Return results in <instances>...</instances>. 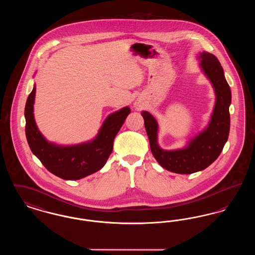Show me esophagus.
<instances>
[{"instance_id": "34e87169", "label": "esophagus", "mask_w": 255, "mask_h": 255, "mask_svg": "<svg viewBox=\"0 0 255 255\" xmlns=\"http://www.w3.org/2000/svg\"><path fill=\"white\" fill-rule=\"evenodd\" d=\"M137 109L139 110V108H137Z\"/></svg>"}]
</instances>
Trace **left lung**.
<instances>
[{
	"instance_id": "left-lung-1",
	"label": "left lung",
	"mask_w": 255,
	"mask_h": 255,
	"mask_svg": "<svg viewBox=\"0 0 255 255\" xmlns=\"http://www.w3.org/2000/svg\"><path fill=\"white\" fill-rule=\"evenodd\" d=\"M201 67L211 81L216 94V102L207 128L188 143L185 148L165 151L158 144V122L148 112L143 111L146 133L153 156L166 170L178 174H192L206 169L218 158L226 144L231 127L230 105L231 92L224 70L216 56L209 52L200 54Z\"/></svg>"
}]
</instances>
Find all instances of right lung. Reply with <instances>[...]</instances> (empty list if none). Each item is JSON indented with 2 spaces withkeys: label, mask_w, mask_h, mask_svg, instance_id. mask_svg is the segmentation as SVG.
Wrapping results in <instances>:
<instances>
[{
  "label": "right lung",
  "mask_w": 255,
  "mask_h": 255,
  "mask_svg": "<svg viewBox=\"0 0 255 255\" xmlns=\"http://www.w3.org/2000/svg\"><path fill=\"white\" fill-rule=\"evenodd\" d=\"M35 91L34 86L24 108L25 135L32 153L50 173L64 180H79L101 169L113 151L114 139L130 114V108L110 115L92 141L78 145H55L47 141L37 128L33 116Z\"/></svg>",
  "instance_id": "right-lung-1"
}]
</instances>
